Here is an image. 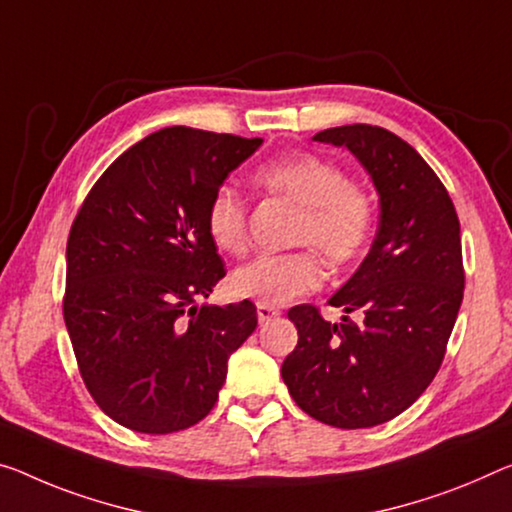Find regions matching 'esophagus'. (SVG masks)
Wrapping results in <instances>:
<instances>
[{
	"label": "esophagus",
	"mask_w": 512,
	"mask_h": 512,
	"mask_svg": "<svg viewBox=\"0 0 512 512\" xmlns=\"http://www.w3.org/2000/svg\"><path fill=\"white\" fill-rule=\"evenodd\" d=\"M256 316H258V322L265 325V322H270L272 318L279 316V309H274V306H267V304H258L256 306Z\"/></svg>",
	"instance_id": "1"
}]
</instances>
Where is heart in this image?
<instances>
[{
    "instance_id": "obj_1",
    "label": "heart",
    "mask_w": 512,
    "mask_h": 512,
    "mask_svg": "<svg viewBox=\"0 0 512 512\" xmlns=\"http://www.w3.org/2000/svg\"><path fill=\"white\" fill-rule=\"evenodd\" d=\"M256 183L267 194L300 208L290 233L293 245L311 247L329 265H345L364 251L373 231V203L348 183L343 169L313 153H290L265 162ZM206 229L219 251L240 254L247 245V206L231 187H219L206 210ZM322 281L316 254L258 256L231 277L235 297L261 304H286L311 293Z\"/></svg>"
}]
</instances>
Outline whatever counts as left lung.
<instances>
[{
  "instance_id": "obj_1",
  "label": "left lung",
  "mask_w": 512,
  "mask_h": 512,
  "mask_svg": "<svg viewBox=\"0 0 512 512\" xmlns=\"http://www.w3.org/2000/svg\"><path fill=\"white\" fill-rule=\"evenodd\" d=\"M313 141L357 157L380 199V222L357 272L329 297L341 322L311 304L288 311L300 338L281 377L316 421L373 428L405 412L442 366L465 293L460 222L442 180L393 132L357 123Z\"/></svg>"
}]
</instances>
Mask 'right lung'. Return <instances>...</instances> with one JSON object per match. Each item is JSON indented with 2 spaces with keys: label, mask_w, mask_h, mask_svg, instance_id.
<instances>
[{
  "label": "right lung",
  "mask_w": 512,
  "mask_h": 512,
  "mask_svg": "<svg viewBox=\"0 0 512 512\" xmlns=\"http://www.w3.org/2000/svg\"><path fill=\"white\" fill-rule=\"evenodd\" d=\"M261 144L180 125L153 132L109 164L77 212L66 329L86 389L125 428L169 435L199 423L258 325L249 300H196L226 274L208 203Z\"/></svg>",
  "instance_id": "add662e5"
}]
</instances>
